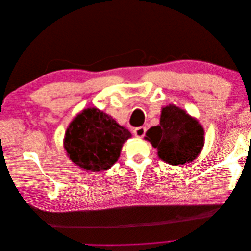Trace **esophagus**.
<instances>
[{"instance_id":"obj_1","label":"esophagus","mask_w":251,"mask_h":251,"mask_svg":"<svg viewBox=\"0 0 251 251\" xmlns=\"http://www.w3.org/2000/svg\"><path fill=\"white\" fill-rule=\"evenodd\" d=\"M147 132V128L144 126H139V127H136L134 130V135L136 136L137 138H142L144 134Z\"/></svg>"}]
</instances>
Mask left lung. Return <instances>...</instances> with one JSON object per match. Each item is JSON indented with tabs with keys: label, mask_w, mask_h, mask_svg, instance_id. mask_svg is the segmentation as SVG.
<instances>
[{
	"label": "left lung",
	"mask_w": 251,
	"mask_h": 251,
	"mask_svg": "<svg viewBox=\"0 0 251 251\" xmlns=\"http://www.w3.org/2000/svg\"><path fill=\"white\" fill-rule=\"evenodd\" d=\"M146 135L159 158L171 165L192 162L204 146V130L198 120L174 104L162 109L160 125L151 126Z\"/></svg>",
	"instance_id": "left-lung-1"
}]
</instances>
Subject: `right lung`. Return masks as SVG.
<instances>
[{"label":"right lung","instance_id":"add662e5","mask_svg":"<svg viewBox=\"0 0 251 251\" xmlns=\"http://www.w3.org/2000/svg\"><path fill=\"white\" fill-rule=\"evenodd\" d=\"M131 136L108 114L89 108L68 126L64 147L68 157L80 169L100 172L110 169L118 160L123 144Z\"/></svg>","mask_w":251,"mask_h":251}]
</instances>
